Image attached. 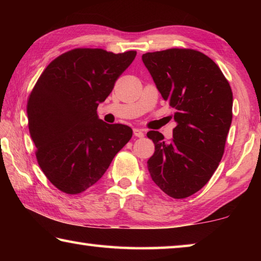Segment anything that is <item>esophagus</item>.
<instances>
[{
	"label": "esophagus",
	"mask_w": 261,
	"mask_h": 261,
	"mask_svg": "<svg viewBox=\"0 0 261 261\" xmlns=\"http://www.w3.org/2000/svg\"><path fill=\"white\" fill-rule=\"evenodd\" d=\"M134 135H135L136 137H138V138H143V137L145 136L144 131L140 130V129H134Z\"/></svg>",
	"instance_id": "esophagus-1"
}]
</instances>
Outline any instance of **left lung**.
<instances>
[{
  "label": "left lung",
  "instance_id": "1",
  "mask_svg": "<svg viewBox=\"0 0 261 261\" xmlns=\"http://www.w3.org/2000/svg\"><path fill=\"white\" fill-rule=\"evenodd\" d=\"M143 62L177 122L168 143L160 132H147L155 146L148 171L163 192L183 199L208 182L222 159L232 120L231 87L213 60L190 48L146 53Z\"/></svg>",
  "mask_w": 261,
  "mask_h": 261
}]
</instances>
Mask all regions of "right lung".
Here are the masks:
<instances>
[{"label":"right lung","instance_id":"add662e5","mask_svg":"<svg viewBox=\"0 0 261 261\" xmlns=\"http://www.w3.org/2000/svg\"><path fill=\"white\" fill-rule=\"evenodd\" d=\"M137 55L74 48L53 60L28 100L29 130L43 174L60 191L82 193L95 184L131 139V127L96 114Z\"/></svg>","mask_w":261,"mask_h":261}]
</instances>
